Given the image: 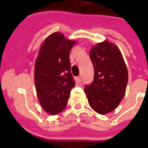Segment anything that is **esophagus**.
Here are the masks:
<instances>
[{
    "label": "esophagus",
    "instance_id": "esophagus-1",
    "mask_svg": "<svg viewBox=\"0 0 148 148\" xmlns=\"http://www.w3.org/2000/svg\"><path fill=\"white\" fill-rule=\"evenodd\" d=\"M76 81L78 84H81V76L77 77L76 78Z\"/></svg>",
    "mask_w": 148,
    "mask_h": 148
}]
</instances>
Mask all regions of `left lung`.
<instances>
[{"instance_id":"obj_1","label":"left lung","mask_w":148,"mask_h":148,"mask_svg":"<svg viewBox=\"0 0 148 148\" xmlns=\"http://www.w3.org/2000/svg\"><path fill=\"white\" fill-rule=\"evenodd\" d=\"M90 58L94 65L95 78L84 92L90 108L106 114L117 108L124 97L128 81L126 64L117 46L108 40L93 46Z\"/></svg>"}]
</instances>
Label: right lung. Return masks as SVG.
Returning a JSON list of instances; mask_svg holds the SVG:
<instances>
[{
	"label": "right lung",
	"instance_id": "1",
	"mask_svg": "<svg viewBox=\"0 0 148 148\" xmlns=\"http://www.w3.org/2000/svg\"><path fill=\"white\" fill-rule=\"evenodd\" d=\"M76 42L54 32L40 47L34 66V84L39 103L49 114H58L66 108L75 85L69 54Z\"/></svg>",
	"mask_w": 148,
	"mask_h": 148
}]
</instances>
